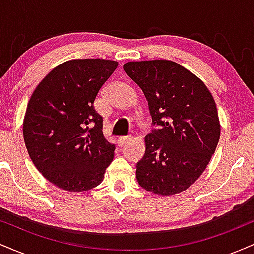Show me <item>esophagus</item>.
Masks as SVG:
<instances>
[{
	"instance_id": "34e87169",
	"label": "esophagus",
	"mask_w": 254,
	"mask_h": 254,
	"mask_svg": "<svg viewBox=\"0 0 254 254\" xmlns=\"http://www.w3.org/2000/svg\"><path fill=\"white\" fill-rule=\"evenodd\" d=\"M130 139H131V137H130V136L119 137V138H118V144H119V147H124L125 144H127V143H129V142H130Z\"/></svg>"
}]
</instances>
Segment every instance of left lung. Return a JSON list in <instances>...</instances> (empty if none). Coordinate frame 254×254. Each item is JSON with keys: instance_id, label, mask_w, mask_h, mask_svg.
I'll return each mask as SVG.
<instances>
[{"instance_id": "1", "label": "left lung", "mask_w": 254, "mask_h": 254, "mask_svg": "<svg viewBox=\"0 0 254 254\" xmlns=\"http://www.w3.org/2000/svg\"><path fill=\"white\" fill-rule=\"evenodd\" d=\"M123 69L143 92L154 127L136 165L137 182L159 196L180 193L199 178L217 147L214 98L196 75L172 61L129 62Z\"/></svg>"}]
</instances>
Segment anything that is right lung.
<instances>
[{
	"instance_id": "obj_1",
	"label": "right lung",
	"mask_w": 254,
	"mask_h": 254,
	"mask_svg": "<svg viewBox=\"0 0 254 254\" xmlns=\"http://www.w3.org/2000/svg\"><path fill=\"white\" fill-rule=\"evenodd\" d=\"M117 66L100 58L64 62L43 78L28 101L26 148L38 171L60 189L90 190L112 162L116 147L105 139L94 100Z\"/></svg>"
}]
</instances>
